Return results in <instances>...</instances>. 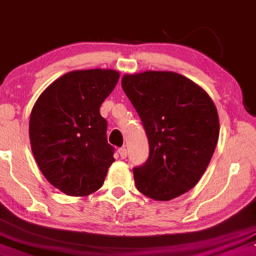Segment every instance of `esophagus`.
<instances>
[{
  "label": "esophagus",
  "instance_id": "34e87169",
  "mask_svg": "<svg viewBox=\"0 0 256 256\" xmlns=\"http://www.w3.org/2000/svg\"><path fill=\"white\" fill-rule=\"evenodd\" d=\"M118 153H120V156H121L122 159H124V158H127V150H126V147L120 148Z\"/></svg>",
  "mask_w": 256,
  "mask_h": 256
}]
</instances>
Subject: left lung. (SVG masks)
<instances>
[{"mask_svg":"<svg viewBox=\"0 0 256 256\" xmlns=\"http://www.w3.org/2000/svg\"><path fill=\"white\" fill-rule=\"evenodd\" d=\"M122 89L150 144L147 162L133 170L136 188L156 200L184 194L200 182L218 141L212 100L194 82L170 71L124 74Z\"/></svg>","mask_w":256,"mask_h":256,"instance_id":"left-lung-1","label":"left lung"}]
</instances>
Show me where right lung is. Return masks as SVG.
<instances>
[{
	"label": "right lung",
	"mask_w": 256,
	"mask_h": 256,
	"mask_svg": "<svg viewBox=\"0 0 256 256\" xmlns=\"http://www.w3.org/2000/svg\"><path fill=\"white\" fill-rule=\"evenodd\" d=\"M118 78L115 70L71 71L53 82L32 109V152L47 180L68 196L98 190L115 162L100 108Z\"/></svg>",
	"instance_id": "obj_1"
}]
</instances>
